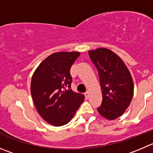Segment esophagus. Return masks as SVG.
Here are the masks:
<instances>
[{
    "label": "esophagus",
    "mask_w": 153,
    "mask_h": 153,
    "mask_svg": "<svg viewBox=\"0 0 153 153\" xmlns=\"http://www.w3.org/2000/svg\"><path fill=\"white\" fill-rule=\"evenodd\" d=\"M84 95H85V98H88V96H89V91H87L86 92H85V93H84Z\"/></svg>",
    "instance_id": "34e87169"
}]
</instances>
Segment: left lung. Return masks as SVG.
I'll return each instance as SVG.
<instances>
[{"label": "left lung", "instance_id": "obj_1", "mask_svg": "<svg viewBox=\"0 0 153 153\" xmlns=\"http://www.w3.org/2000/svg\"><path fill=\"white\" fill-rule=\"evenodd\" d=\"M99 74L102 103L97 111L108 120L121 116L131 102L134 82L131 74L121 58L104 47L88 50Z\"/></svg>", "mask_w": 153, "mask_h": 153}]
</instances>
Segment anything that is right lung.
Returning <instances> with one entry per match:
<instances>
[{
	"label": "right lung",
	"instance_id": "add662e5",
	"mask_svg": "<svg viewBox=\"0 0 153 153\" xmlns=\"http://www.w3.org/2000/svg\"><path fill=\"white\" fill-rule=\"evenodd\" d=\"M79 52L51 54L34 71L30 94L37 113L45 121L59 127L71 121L85 96L71 89L70 70Z\"/></svg>",
	"mask_w": 153,
	"mask_h": 153
}]
</instances>
